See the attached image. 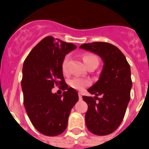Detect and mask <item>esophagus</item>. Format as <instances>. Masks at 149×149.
Listing matches in <instances>:
<instances>
[{"mask_svg":"<svg viewBox=\"0 0 149 149\" xmlns=\"http://www.w3.org/2000/svg\"><path fill=\"white\" fill-rule=\"evenodd\" d=\"M78 97H79V100H82V95H81V93H78Z\"/></svg>","mask_w":149,"mask_h":149,"instance_id":"esophagus-1","label":"esophagus"}]
</instances>
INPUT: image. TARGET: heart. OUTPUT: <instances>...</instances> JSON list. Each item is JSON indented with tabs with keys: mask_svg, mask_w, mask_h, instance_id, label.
Listing matches in <instances>:
<instances>
[{
	"mask_svg": "<svg viewBox=\"0 0 149 149\" xmlns=\"http://www.w3.org/2000/svg\"><path fill=\"white\" fill-rule=\"evenodd\" d=\"M69 60H70L69 55H66L63 58V61H62L61 68L63 73H66ZM83 60H84V63H85V65L86 66H88V65L92 64V63H97V64H98V60L97 58V56H95L93 54H84ZM68 84L73 89H77V90H83L85 87L89 86L90 81L88 80V79L81 78V77H73V78L69 80Z\"/></svg>",
	"mask_w": 149,
	"mask_h": 149,
	"instance_id": "obj_1",
	"label": "heart"
}]
</instances>
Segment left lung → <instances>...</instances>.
<instances>
[{
    "instance_id": "1",
    "label": "left lung",
    "mask_w": 149,
    "mask_h": 149,
    "mask_svg": "<svg viewBox=\"0 0 149 149\" xmlns=\"http://www.w3.org/2000/svg\"><path fill=\"white\" fill-rule=\"evenodd\" d=\"M80 48L97 54L103 60L99 80L87 89L95 96L84 95L83 99L88 105L85 114L88 130L98 136L108 135L122 123L131 98L130 65L122 51L110 43L95 42ZM99 95L101 98H97Z\"/></svg>"
}]
</instances>
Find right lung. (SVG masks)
I'll use <instances>...</instances> for the list:
<instances>
[{"mask_svg": "<svg viewBox=\"0 0 149 149\" xmlns=\"http://www.w3.org/2000/svg\"><path fill=\"white\" fill-rule=\"evenodd\" d=\"M76 48L72 43L47 36L24 62V105L34 127L46 136H57L65 131L71 110L78 101L77 91L68 87L61 68L65 54ZM54 86L65 91L62 96L52 93Z\"/></svg>", "mask_w": 149, "mask_h": 149, "instance_id": "obj_1", "label": "right lung"}]
</instances>
